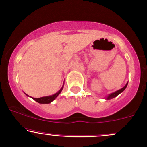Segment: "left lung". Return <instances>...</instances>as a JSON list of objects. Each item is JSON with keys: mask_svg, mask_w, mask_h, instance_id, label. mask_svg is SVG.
Returning a JSON list of instances; mask_svg holds the SVG:
<instances>
[{"mask_svg": "<svg viewBox=\"0 0 147 147\" xmlns=\"http://www.w3.org/2000/svg\"><path fill=\"white\" fill-rule=\"evenodd\" d=\"M127 85H128V83H126V84L125 85V86L123 87L122 88L119 89V90H117V91H115V92H113V93L109 94V95H108V97H106V99H111L114 98V97H117V96L118 95H119V94H120L121 92H122L123 91H124V90H125L126 88V86H127Z\"/></svg>", "mask_w": 147, "mask_h": 147, "instance_id": "1", "label": "left lung"}]
</instances>
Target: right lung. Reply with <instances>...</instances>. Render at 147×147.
<instances>
[{
  "label": "right lung",
  "instance_id": "obj_1",
  "mask_svg": "<svg viewBox=\"0 0 147 147\" xmlns=\"http://www.w3.org/2000/svg\"><path fill=\"white\" fill-rule=\"evenodd\" d=\"M63 86H62L60 90L57 92V93L54 94V95H52L40 97V98H33V97H32V98L34 100L36 101V102L39 103V104H50V103H51L52 101L55 100V99L57 98V96L59 95V94L61 93V92L62 90H63Z\"/></svg>",
  "mask_w": 147,
  "mask_h": 147
}]
</instances>
